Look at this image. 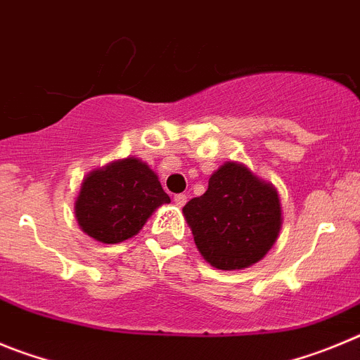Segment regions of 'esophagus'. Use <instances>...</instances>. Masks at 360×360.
Returning <instances> with one entry per match:
<instances>
[{"instance_id": "34e87169", "label": "esophagus", "mask_w": 360, "mask_h": 360, "mask_svg": "<svg viewBox=\"0 0 360 360\" xmlns=\"http://www.w3.org/2000/svg\"><path fill=\"white\" fill-rule=\"evenodd\" d=\"M174 202H176V206H184L186 204V195L184 193H177V195H174Z\"/></svg>"}]
</instances>
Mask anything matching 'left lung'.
<instances>
[{"label": "left lung", "mask_w": 360, "mask_h": 360, "mask_svg": "<svg viewBox=\"0 0 360 360\" xmlns=\"http://www.w3.org/2000/svg\"><path fill=\"white\" fill-rule=\"evenodd\" d=\"M183 215L204 260L220 271H238L260 262L283 224L274 184L236 161L217 168L208 190L188 200Z\"/></svg>", "instance_id": "8db88e82"}]
</instances>
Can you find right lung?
<instances>
[{
    "mask_svg": "<svg viewBox=\"0 0 360 360\" xmlns=\"http://www.w3.org/2000/svg\"><path fill=\"white\" fill-rule=\"evenodd\" d=\"M170 202L158 174L138 158H124L91 170L80 183L75 217L96 242L118 244L138 235L161 204Z\"/></svg>",
    "mask_w": 360,
    "mask_h": 360,
    "instance_id": "add662e5",
    "label": "right lung"
}]
</instances>
